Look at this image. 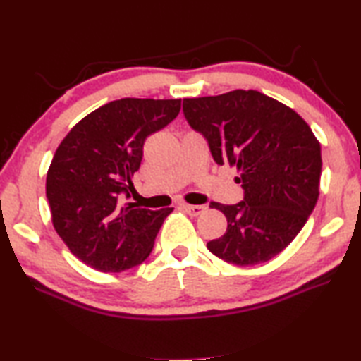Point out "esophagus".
Listing matches in <instances>:
<instances>
[{
    "mask_svg": "<svg viewBox=\"0 0 361 361\" xmlns=\"http://www.w3.org/2000/svg\"><path fill=\"white\" fill-rule=\"evenodd\" d=\"M181 209H185V212L191 216H199L203 212H207V207L205 205H188V203H183Z\"/></svg>",
    "mask_w": 361,
    "mask_h": 361,
    "instance_id": "obj_1",
    "label": "esophagus"
}]
</instances>
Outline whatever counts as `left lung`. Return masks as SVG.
I'll return each instance as SVG.
<instances>
[{
    "label": "left lung",
    "instance_id": "8db88e82",
    "mask_svg": "<svg viewBox=\"0 0 361 361\" xmlns=\"http://www.w3.org/2000/svg\"><path fill=\"white\" fill-rule=\"evenodd\" d=\"M183 114L208 142L219 166L237 167L245 197L212 203L227 231L207 247L219 259L251 267L292 243L319 199L320 143L297 112L254 90L183 99Z\"/></svg>",
    "mask_w": 361,
    "mask_h": 361
}]
</instances>
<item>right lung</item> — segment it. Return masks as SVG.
<instances>
[{
  "mask_svg": "<svg viewBox=\"0 0 361 361\" xmlns=\"http://www.w3.org/2000/svg\"><path fill=\"white\" fill-rule=\"evenodd\" d=\"M181 99L124 97L78 121L56 148L45 192L56 233L83 264L104 273L140 265L173 208L126 202L145 139L180 114Z\"/></svg>",
  "mask_w": 361,
  "mask_h": 361,
  "instance_id": "1",
  "label": "right lung"
}]
</instances>
